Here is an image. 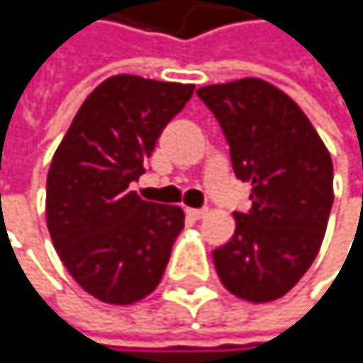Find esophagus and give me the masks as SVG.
Masks as SVG:
<instances>
[{"mask_svg": "<svg viewBox=\"0 0 363 363\" xmlns=\"http://www.w3.org/2000/svg\"><path fill=\"white\" fill-rule=\"evenodd\" d=\"M187 213L194 218V220H202L206 216V208H187Z\"/></svg>", "mask_w": 363, "mask_h": 363, "instance_id": "1", "label": "esophagus"}]
</instances>
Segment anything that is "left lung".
<instances>
[{"label": "left lung", "instance_id": "8db88e82", "mask_svg": "<svg viewBox=\"0 0 363 363\" xmlns=\"http://www.w3.org/2000/svg\"><path fill=\"white\" fill-rule=\"evenodd\" d=\"M220 123L235 176L252 206L213 250L220 281L250 303L281 298L313 263L333 206L329 150L298 104L277 86L244 78L198 89Z\"/></svg>", "mask_w": 363, "mask_h": 363}]
</instances>
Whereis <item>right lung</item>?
I'll use <instances>...</instances> for the list:
<instances>
[{"mask_svg":"<svg viewBox=\"0 0 363 363\" xmlns=\"http://www.w3.org/2000/svg\"><path fill=\"white\" fill-rule=\"evenodd\" d=\"M194 84L113 76L84 100L48 174V228L65 268L97 301L130 305L161 283L185 226L178 206L130 183Z\"/></svg>","mask_w":363,"mask_h":363,"instance_id":"add662e5","label":"right lung"}]
</instances>
